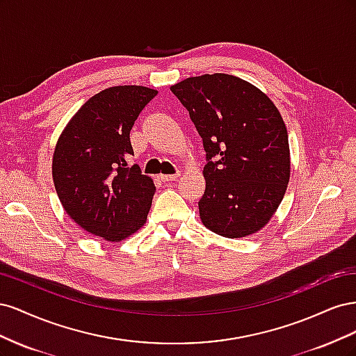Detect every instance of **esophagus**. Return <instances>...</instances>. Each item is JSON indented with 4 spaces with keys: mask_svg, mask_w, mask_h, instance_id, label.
Here are the masks:
<instances>
[{
    "mask_svg": "<svg viewBox=\"0 0 356 356\" xmlns=\"http://www.w3.org/2000/svg\"><path fill=\"white\" fill-rule=\"evenodd\" d=\"M179 175H181L179 172H178V174H172V175H163V174H161V175H160V178H161V181L169 182V181H175Z\"/></svg>",
    "mask_w": 356,
    "mask_h": 356,
    "instance_id": "obj_1",
    "label": "esophagus"
}]
</instances>
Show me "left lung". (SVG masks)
<instances>
[{
	"label": "left lung",
	"instance_id": "left-lung-1",
	"mask_svg": "<svg viewBox=\"0 0 356 356\" xmlns=\"http://www.w3.org/2000/svg\"><path fill=\"white\" fill-rule=\"evenodd\" d=\"M170 90L188 110L207 152L203 225L229 239L260 232L281 204L291 175L281 113L264 92L230 74L188 77Z\"/></svg>",
	"mask_w": 356,
	"mask_h": 356
}]
</instances>
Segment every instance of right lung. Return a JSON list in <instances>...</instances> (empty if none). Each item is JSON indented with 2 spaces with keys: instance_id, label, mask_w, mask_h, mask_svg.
I'll list each match as a JSON object with an SVG mask.
<instances>
[{
  "instance_id": "add662e5",
  "label": "right lung",
  "mask_w": 356,
  "mask_h": 356,
  "mask_svg": "<svg viewBox=\"0 0 356 356\" xmlns=\"http://www.w3.org/2000/svg\"><path fill=\"white\" fill-rule=\"evenodd\" d=\"M157 95L145 86H114L86 101L63 127L51 159L58 197L83 230L120 242L147 222L154 182L127 166L131 129Z\"/></svg>"
}]
</instances>
